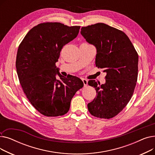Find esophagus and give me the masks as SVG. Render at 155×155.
Masks as SVG:
<instances>
[{"label":"esophagus","instance_id":"obj_1","mask_svg":"<svg viewBox=\"0 0 155 155\" xmlns=\"http://www.w3.org/2000/svg\"><path fill=\"white\" fill-rule=\"evenodd\" d=\"M82 81H83V83H84V85L85 87H86L87 85V84H88V81L86 79H82Z\"/></svg>","mask_w":155,"mask_h":155}]
</instances>
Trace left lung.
Instances as JSON below:
<instances>
[{
  "mask_svg": "<svg viewBox=\"0 0 155 155\" xmlns=\"http://www.w3.org/2000/svg\"><path fill=\"white\" fill-rule=\"evenodd\" d=\"M80 33L96 48V67L106 73L104 84L88 81L97 92L87 105L88 111L97 117L112 118L123 110L133 94L137 78V53L124 32L104 23L82 27Z\"/></svg>",
  "mask_w": 155,
  "mask_h": 155,
  "instance_id": "left-lung-1",
  "label": "left lung"
}]
</instances>
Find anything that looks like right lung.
<instances>
[{"mask_svg":"<svg viewBox=\"0 0 155 155\" xmlns=\"http://www.w3.org/2000/svg\"><path fill=\"white\" fill-rule=\"evenodd\" d=\"M80 28L60 22L39 24L18 48L15 67L19 82L32 106L45 116L67 113L73 97L84 86L82 80L64 77L56 67L63 46L77 36Z\"/></svg>","mask_w":155,"mask_h":155,"instance_id":"obj_1","label":"right lung"}]
</instances>
